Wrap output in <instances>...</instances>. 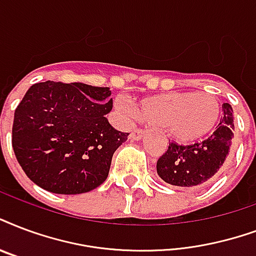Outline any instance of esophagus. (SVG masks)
I'll use <instances>...</instances> for the list:
<instances>
[{"instance_id": "34e87169", "label": "esophagus", "mask_w": 256, "mask_h": 256, "mask_svg": "<svg viewBox=\"0 0 256 256\" xmlns=\"http://www.w3.org/2000/svg\"><path fill=\"white\" fill-rule=\"evenodd\" d=\"M145 136V132H144L142 128H136V130H134V132L130 134L132 141H140V140H142V136Z\"/></svg>"}]
</instances>
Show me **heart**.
I'll return each mask as SVG.
<instances>
[{
  "instance_id": "obj_1",
  "label": "heart",
  "mask_w": 256,
  "mask_h": 256,
  "mask_svg": "<svg viewBox=\"0 0 256 256\" xmlns=\"http://www.w3.org/2000/svg\"><path fill=\"white\" fill-rule=\"evenodd\" d=\"M114 106L124 110L120 99H115ZM134 114L144 124L165 128L172 140L193 144L214 132L222 116V104L218 96L206 91L166 92L141 99L134 104Z\"/></svg>"
}]
</instances>
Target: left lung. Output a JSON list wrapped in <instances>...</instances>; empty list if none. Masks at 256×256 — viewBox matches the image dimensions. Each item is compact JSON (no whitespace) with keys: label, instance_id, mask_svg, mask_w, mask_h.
I'll return each instance as SVG.
<instances>
[{"label":"left lung","instance_id":"left-lung-1","mask_svg":"<svg viewBox=\"0 0 256 256\" xmlns=\"http://www.w3.org/2000/svg\"><path fill=\"white\" fill-rule=\"evenodd\" d=\"M232 107L223 104V118L214 134L200 144L189 146L169 144L157 161L161 180L176 186H196L212 180L223 166L234 138Z\"/></svg>","mask_w":256,"mask_h":256}]
</instances>
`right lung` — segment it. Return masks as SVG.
Masks as SVG:
<instances>
[{
    "mask_svg": "<svg viewBox=\"0 0 256 256\" xmlns=\"http://www.w3.org/2000/svg\"><path fill=\"white\" fill-rule=\"evenodd\" d=\"M108 87L36 83L14 111L12 146L29 178L48 192L79 194L106 181L112 154L128 132L106 118Z\"/></svg>",
    "mask_w": 256,
    "mask_h": 256,
    "instance_id": "add662e5",
    "label": "right lung"
}]
</instances>
